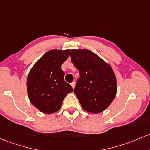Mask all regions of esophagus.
Returning <instances> with one entry per match:
<instances>
[{"instance_id":"1","label":"esophagus","mask_w":150,"mask_h":150,"mask_svg":"<svg viewBox=\"0 0 150 150\" xmlns=\"http://www.w3.org/2000/svg\"><path fill=\"white\" fill-rule=\"evenodd\" d=\"M75 85H76L75 82H72V83H71V86L72 88H75Z\"/></svg>"}]
</instances>
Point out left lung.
I'll use <instances>...</instances> for the list:
<instances>
[{
  "instance_id": "left-lung-1",
  "label": "left lung",
  "mask_w": 150,
  "mask_h": 150,
  "mask_svg": "<svg viewBox=\"0 0 150 150\" xmlns=\"http://www.w3.org/2000/svg\"><path fill=\"white\" fill-rule=\"evenodd\" d=\"M70 56L80 74L74 92L84 110L100 113L110 105L117 93V80L112 68L86 49H73Z\"/></svg>"
}]
</instances>
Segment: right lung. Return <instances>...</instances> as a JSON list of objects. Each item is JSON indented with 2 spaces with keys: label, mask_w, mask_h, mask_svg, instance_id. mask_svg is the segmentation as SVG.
Returning a JSON list of instances; mask_svg holds the SVG:
<instances>
[{
  "label": "right lung",
  "mask_w": 150,
  "mask_h": 150,
  "mask_svg": "<svg viewBox=\"0 0 150 150\" xmlns=\"http://www.w3.org/2000/svg\"><path fill=\"white\" fill-rule=\"evenodd\" d=\"M70 50H51L33 65L27 79V91L31 103L43 113L58 111L71 86L64 79L62 64L69 56Z\"/></svg>",
  "instance_id": "1"
}]
</instances>
